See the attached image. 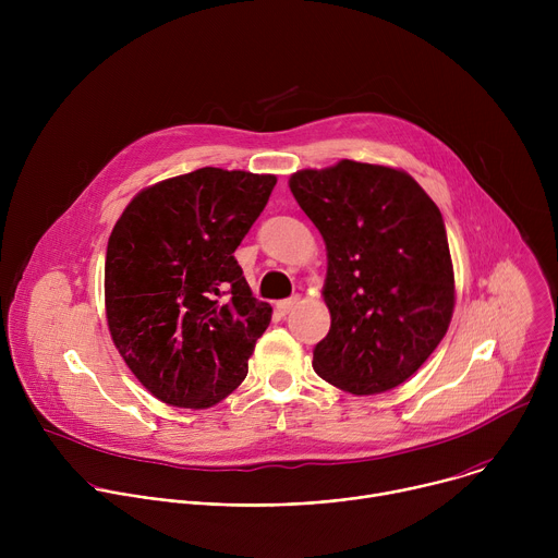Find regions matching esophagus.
<instances>
[{
	"label": "esophagus",
	"instance_id": "34e87169",
	"mask_svg": "<svg viewBox=\"0 0 558 558\" xmlns=\"http://www.w3.org/2000/svg\"><path fill=\"white\" fill-rule=\"evenodd\" d=\"M298 302H300V295H291V298H287V300H280V302L276 304V308H278L282 315H287L289 311H293V308L298 306Z\"/></svg>",
	"mask_w": 558,
	"mask_h": 558
}]
</instances>
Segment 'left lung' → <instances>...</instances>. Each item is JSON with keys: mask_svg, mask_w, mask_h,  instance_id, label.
Instances as JSON below:
<instances>
[{"mask_svg": "<svg viewBox=\"0 0 558 558\" xmlns=\"http://www.w3.org/2000/svg\"><path fill=\"white\" fill-rule=\"evenodd\" d=\"M289 187L327 245L331 329L313 349L315 373L353 395L400 386L444 340L454 308L439 207L407 172L349 158L300 170Z\"/></svg>", "mask_w": 558, "mask_h": 558, "instance_id": "1", "label": "left lung"}]
</instances>
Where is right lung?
Wrapping results in <instances>:
<instances>
[{
  "instance_id": "right-lung-1",
  "label": "right lung",
  "mask_w": 558,
  "mask_h": 558,
  "mask_svg": "<svg viewBox=\"0 0 558 558\" xmlns=\"http://www.w3.org/2000/svg\"><path fill=\"white\" fill-rule=\"evenodd\" d=\"M274 174L201 168L138 192L106 254V315L136 379L179 409H209L247 375L271 306L233 252L265 209Z\"/></svg>"
}]
</instances>
